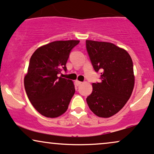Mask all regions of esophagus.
<instances>
[{
	"mask_svg": "<svg viewBox=\"0 0 154 154\" xmlns=\"http://www.w3.org/2000/svg\"><path fill=\"white\" fill-rule=\"evenodd\" d=\"M75 84L76 86H79V85H81V84H82V82H81V81H79V80H76L75 81Z\"/></svg>",
	"mask_w": 154,
	"mask_h": 154,
	"instance_id": "34e87169",
	"label": "esophagus"
}]
</instances>
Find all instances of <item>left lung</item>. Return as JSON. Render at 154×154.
Listing matches in <instances>:
<instances>
[{"mask_svg": "<svg viewBox=\"0 0 154 154\" xmlns=\"http://www.w3.org/2000/svg\"><path fill=\"white\" fill-rule=\"evenodd\" d=\"M86 50L95 71H101L100 83L92 84L86 98L88 107L99 117L107 118L127 103L135 84L133 60L128 52L111 42L86 40Z\"/></svg>", "mask_w": 154, "mask_h": 154, "instance_id": "left-lung-1", "label": "left lung"}]
</instances>
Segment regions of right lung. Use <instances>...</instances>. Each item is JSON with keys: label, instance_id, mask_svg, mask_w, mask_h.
<instances>
[{"label": "right lung", "instance_id": "1", "mask_svg": "<svg viewBox=\"0 0 154 154\" xmlns=\"http://www.w3.org/2000/svg\"><path fill=\"white\" fill-rule=\"evenodd\" d=\"M79 42H52L39 47L31 57L24 88L30 102L43 116L55 118L68 109L75 86L71 80L58 77V74L62 68L66 70L70 50Z\"/></svg>", "mask_w": 154, "mask_h": 154}]
</instances>
